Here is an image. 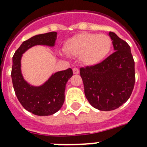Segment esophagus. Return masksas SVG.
<instances>
[{
	"label": "esophagus",
	"mask_w": 147,
	"mask_h": 147,
	"mask_svg": "<svg viewBox=\"0 0 147 147\" xmlns=\"http://www.w3.org/2000/svg\"><path fill=\"white\" fill-rule=\"evenodd\" d=\"M73 73L76 74V75H77V74H79V68H73Z\"/></svg>",
	"instance_id": "esophagus-1"
}]
</instances>
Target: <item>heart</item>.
<instances>
[{"label":"heart","instance_id":"obj_1","mask_svg":"<svg viewBox=\"0 0 147 147\" xmlns=\"http://www.w3.org/2000/svg\"><path fill=\"white\" fill-rule=\"evenodd\" d=\"M112 41L105 34L82 32L67 40L64 51L65 54L80 56L86 65H95L101 62L111 51Z\"/></svg>","mask_w":147,"mask_h":147}]
</instances>
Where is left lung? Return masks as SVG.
Instances as JSON below:
<instances>
[{
    "mask_svg": "<svg viewBox=\"0 0 147 147\" xmlns=\"http://www.w3.org/2000/svg\"><path fill=\"white\" fill-rule=\"evenodd\" d=\"M115 52L102 62L80 68L86 97L94 108L112 111L129 100L135 84V62L125 41L110 32Z\"/></svg>",
    "mask_w": 147,
    "mask_h": 147,
    "instance_id": "8db88e82",
    "label": "left lung"
}]
</instances>
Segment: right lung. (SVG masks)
<instances>
[{
  "instance_id": "add662e5",
  "label": "right lung",
  "mask_w": 147,
  "mask_h": 147,
  "mask_svg": "<svg viewBox=\"0 0 147 147\" xmlns=\"http://www.w3.org/2000/svg\"><path fill=\"white\" fill-rule=\"evenodd\" d=\"M57 32L36 35L24 41L12 57L11 79L15 93L22 107L33 115L48 116L54 115L62 107L65 101L66 83L72 76L71 68L55 72L43 85L32 86L24 79L21 70L22 54L36 45L54 47Z\"/></svg>"
}]
</instances>
